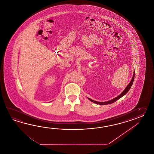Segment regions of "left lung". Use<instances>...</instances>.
Wrapping results in <instances>:
<instances>
[{"instance_id": "1", "label": "left lung", "mask_w": 154, "mask_h": 154, "mask_svg": "<svg viewBox=\"0 0 154 154\" xmlns=\"http://www.w3.org/2000/svg\"><path fill=\"white\" fill-rule=\"evenodd\" d=\"M134 76H135V71L134 72V74H133V78H132V79H131V82H129V84L128 86H127V88H125V90H124L122 92L121 94H120V95H119L118 96H117V97L113 98V99H112V100H110V101H108L105 102H101L95 101H94V100H91V99H90V98H88V100H89L90 101H91L92 102L95 103H96V104H98V105H108V104H111V103H114V102L116 101L117 100H118V99H119V98H121L122 97H123L124 95H125V94H126L128 92V91L130 90V88H131V86H132V84H133V82H134Z\"/></svg>"}]
</instances>
